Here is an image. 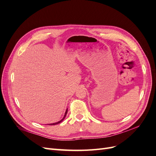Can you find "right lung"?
Masks as SVG:
<instances>
[{"label":"right lung","mask_w":156,"mask_h":156,"mask_svg":"<svg viewBox=\"0 0 156 156\" xmlns=\"http://www.w3.org/2000/svg\"><path fill=\"white\" fill-rule=\"evenodd\" d=\"M67 112H68V108H67V109H66V112H65V114H64V117L62 118V120H60V121H58V122H55V123H53V124H49L48 125H56V124H58L60 123V122H62L64 120V119H65L66 116V115H67Z\"/></svg>","instance_id":"add662e5"}]
</instances>
